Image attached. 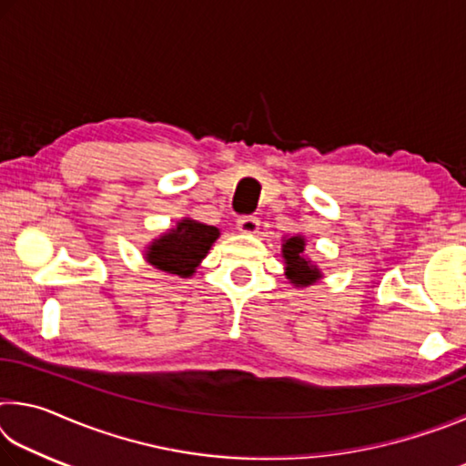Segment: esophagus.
Wrapping results in <instances>:
<instances>
[{
	"label": "esophagus",
	"instance_id": "esophagus-1",
	"mask_svg": "<svg viewBox=\"0 0 466 466\" xmlns=\"http://www.w3.org/2000/svg\"><path fill=\"white\" fill-rule=\"evenodd\" d=\"M258 218L257 216H242V218H238V230L242 232V234H257V230H258Z\"/></svg>",
	"mask_w": 466,
	"mask_h": 466
}]
</instances>
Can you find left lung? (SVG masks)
I'll return each instance as SVG.
<instances>
[{"instance_id": "8db88e82", "label": "left lung", "mask_w": 466, "mask_h": 466, "mask_svg": "<svg viewBox=\"0 0 466 466\" xmlns=\"http://www.w3.org/2000/svg\"><path fill=\"white\" fill-rule=\"evenodd\" d=\"M304 247L306 240L302 234L289 236L281 244V255L283 261H286V278L296 288L312 286V283H317L322 278L319 267L304 257Z\"/></svg>"}]
</instances>
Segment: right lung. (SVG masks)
I'll list each match as a JSON object with an SVG mask.
<instances>
[{
	"label": "right lung",
	"instance_id": "right-lung-1",
	"mask_svg": "<svg viewBox=\"0 0 466 466\" xmlns=\"http://www.w3.org/2000/svg\"><path fill=\"white\" fill-rule=\"evenodd\" d=\"M219 230L216 226L197 222L191 218H183L172 230L164 232L146 250V261L156 269L167 271L180 278H191L218 240Z\"/></svg>",
	"mask_w": 466,
	"mask_h": 466
}]
</instances>
